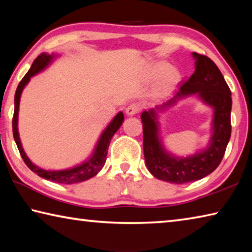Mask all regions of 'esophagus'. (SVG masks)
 <instances>
[{"mask_svg": "<svg viewBox=\"0 0 252 252\" xmlns=\"http://www.w3.org/2000/svg\"><path fill=\"white\" fill-rule=\"evenodd\" d=\"M140 111H141V105L136 103H131L130 105H127V108L126 109V112L127 116H134V114L139 113Z\"/></svg>", "mask_w": 252, "mask_h": 252, "instance_id": "34e87169", "label": "esophagus"}]
</instances>
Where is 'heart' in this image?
<instances>
[{
	"instance_id": "b5f03b06",
	"label": "heart",
	"mask_w": 252,
	"mask_h": 252,
	"mask_svg": "<svg viewBox=\"0 0 252 252\" xmlns=\"http://www.w3.org/2000/svg\"><path fill=\"white\" fill-rule=\"evenodd\" d=\"M155 74L157 75H163V78L161 80L160 89L161 90H169L170 88L173 87L174 84H177L180 80V74L178 73L176 70H170V65L168 63L160 62L156 64L155 66Z\"/></svg>"
}]
</instances>
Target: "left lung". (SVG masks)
<instances>
[{
	"mask_svg": "<svg viewBox=\"0 0 252 252\" xmlns=\"http://www.w3.org/2000/svg\"><path fill=\"white\" fill-rule=\"evenodd\" d=\"M194 73L185 81L173 99L159 106L162 110L178 99L197 94L215 109L213 134L210 147L193 157L177 159L168 155L158 138L155 110L141 114L143 126V152L148 170L152 176L170 183L197 181L215 171L224 156L231 135V92L216 63L206 55L193 53Z\"/></svg>",
	"mask_w": 252,
	"mask_h": 252,
	"instance_id": "obj_1",
	"label": "left lung"
}]
</instances>
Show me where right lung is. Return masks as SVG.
Listing matches in <instances>:
<instances>
[{"label":"right lung","mask_w":252,"mask_h":252,"mask_svg":"<svg viewBox=\"0 0 252 252\" xmlns=\"http://www.w3.org/2000/svg\"><path fill=\"white\" fill-rule=\"evenodd\" d=\"M52 59H53V55L41 53L39 57L34 60L31 69H30L28 73L24 75V78L21 80V82L18 85V89H16L15 96H14V114H13V120H12V127H13V136H14L16 146H18V149L20 151V155L22 157L25 164H27L34 173H36L37 176H40L41 178L46 179V180H50L57 183H64V185H72V183H78V182L89 180V179L94 177L95 174L99 172L102 168H103L106 160V155H108V148H109L111 139H112L114 133H116L119 127H120V126L122 125L125 117H123L122 112H119L117 114L116 118L113 119L112 122L110 123L108 127L105 129V131L102 133L99 142H97L95 151L93 153L91 159L88 162H85V163L79 165V167L72 168L69 170H62V171H46V170L41 169L39 167H36L35 164H33L32 162L29 160L27 155H25V152L22 148V144H21V141H20V136H19L18 116H19L20 97H21L22 90L30 81V79H31V76L39 73L40 71L43 70L44 67L51 62V60Z\"/></svg>","instance_id":"obj_1"}]
</instances>
